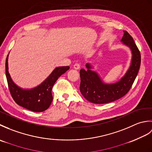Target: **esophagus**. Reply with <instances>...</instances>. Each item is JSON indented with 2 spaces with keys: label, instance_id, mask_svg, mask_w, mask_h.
<instances>
[{
  "label": "esophagus",
  "instance_id": "esophagus-1",
  "mask_svg": "<svg viewBox=\"0 0 152 152\" xmlns=\"http://www.w3.org/2000/svg\"><path fill=\"white\" fill-rule=\"evenodd\" d=\"M80 64H78V63H76L74 64V69H76V70H78L80 69Z\"/></svg>",
  "mask_w": 152,
  "mask_h": 152
}]
</instances>
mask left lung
I'll list each match as a JSON object with an SVG mask.
<instances>
[{"label": "left lung", "mask_w": 152, "mask_h": 152, "mask_svg": "<svg viewBox=\"0 0 152 152\" xmlns=\"http://www.w3.org/2000/svg\"><path fill=\"white\" fill-rule=\"evenodd\" d=\"M124 33L121 42L129 48L132 57L129 67L120 80L115 83H104L99 74L92 70L93 66L90 63L86 64L87 70H80V92L88 101L106 104L116 101L127 94L133 85L140 69V53L131 35L125 31Z\"/></svg>", "instance_id": "8db88e82"}]
</instances>
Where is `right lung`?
<instances>
[{
  "mask_svg": "<svg viewBox=\"0 0 152 152\" xmlns=\"http://www.w3.org/2000/svg\"><path fill=\"white\" fill-rule=\"evenodd\" d=\"M8 55L6 60V76L12 98L19 106L31 111L41 112L50 107L53 100L51 90L59 77L70 69L67 66L56 67L40 85L31 89H23L13 81L8 72Z\"/></svg>",
  "mask_w": 152,
  "mask_h": 152,
  "instance_id": "obj_1",
  "label": "right lung"
}]
</instances>
